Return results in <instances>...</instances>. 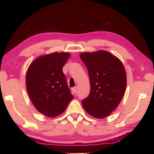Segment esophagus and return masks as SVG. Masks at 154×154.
<instances>
[{"instance_id": "obj_1", "label": "esophagus", "mask_w": 154, "mask_h": 154, "mask_svg": "<svg viewBox=\"0 0 154 154\" xmlns=\"http://www.w3.org/2000/svg\"><path fill=\"white\" fill-rule=\"evenodd\" d=\"M72 91H73V93H74V94H76V93H77V87H73V89H72Z\"/></svg>"}]
</instances>
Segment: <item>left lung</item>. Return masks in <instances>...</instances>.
<instances>
[{
	"instance_id": "1",
	"label": "left lung",
	"mask_w": 154,
	"mask_h": 154,
	"mask_svg": "<svg viewBox=\"0 0 154 154\" xmlns=\"http://www.w3.org/2000/svg\"><path fill=\"white\" fill-rule=\"evenodd\" d=\"M89 73L90 93L82 105L98 119L109 116L120 103L126 87V74L119 58L106 51L80 54Z\"/></svg>"
}]
</instances>
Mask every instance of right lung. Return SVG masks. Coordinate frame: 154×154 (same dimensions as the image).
Masks as SVG:
<instances>
[{"label": "right lung", "mask_w": 154, "mask_h": 154, "mask_svg": "<svg viewBox=\"0 0 154 154\" xmlns=\"http://www.w3.org/2000/svg\"><path fill=\"white\" fill-rule=\"evenodd\" d=\"M69 57L66 52H55L38 57L28 67V93L35 109L45 116L60 115L73 99L62 71Z\"/></svg>", "instance_id": "right-lung-1"}]
</instances>
